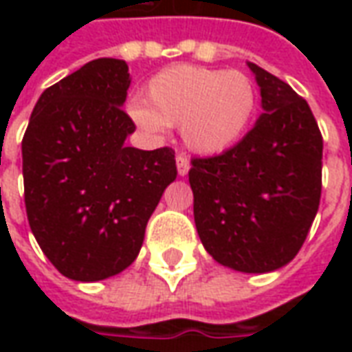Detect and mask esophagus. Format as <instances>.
Listing matches in <instances>:
<instances>
[{
	"label": "esophagus",
	"mask_w": 352,
	"mask_h": 352,
	"mask_svg": "<svg viewBox=\"0 0 352 352\" xmlns=\"http://www.w3.org/2000/svg\"><path fill=\"white\" fill-rule=\"evenodd\" d=\"M188 169H190V160H188V156L177 154V173L181 177H184L188 173Z\"/></svg>",
	"instance_id": "1"
}]
</instances>
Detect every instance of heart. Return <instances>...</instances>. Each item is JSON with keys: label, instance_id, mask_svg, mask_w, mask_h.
I'll use <instances>...</instances> for the list:
<instances>
[{"label": "heart", "instance_id": "heart-1", "mask_svg": "<svg viewBox=\"0 0 352 352\" xmlns=\"http://www.w3.org/2000/svg\"><path fill=\"white\" fill-rule=\"evenodd\" d=\"M256 103V87L245 73L183 64L156 73L146 85V103L131 101L128 113L141 130L181 126L192 151L219 154L247 133Z\"/></svg>", "mask_w": 352, "mask_h": 352}]
</instances>
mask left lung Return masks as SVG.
Here are the masks:
<instances>
[{"label": "left lung", "instance_id": "1", "mask_svg": "<svg viewBox=\"0 0 352 352\" xmlns=\"http://www.w3.org/2000/svg\"><path fill=\"white\" fill-rule=\"evenodd\" d=\"M264 113L237 145L192 158L194 221L206 251L243 273L287 265L320 204L322 135L307 101L256 64Z\"/></svg>", "mask_w": 352, "mask_h": 352}]
</instances>
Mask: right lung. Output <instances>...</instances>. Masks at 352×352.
Segmentation results:
<instances>
[{
  "instance_id": "add662e5",
  "label": "right lung",
  "mask_w": 352,
  "mask_h": 352,
  "mask_svg": "<svg viewBox=\"0 0 352 352\" xmlns=\"http://www.w3.org/2000/svg\"><path fill=\"white\" fill-rule=\"evenodd\" d=\"M128 64L98 58L41 94L22 139L24 201L45 256L67 279L113 277L138 258L177 177L175 151L126 145Z\"/></svg>"
}]
</instances>
